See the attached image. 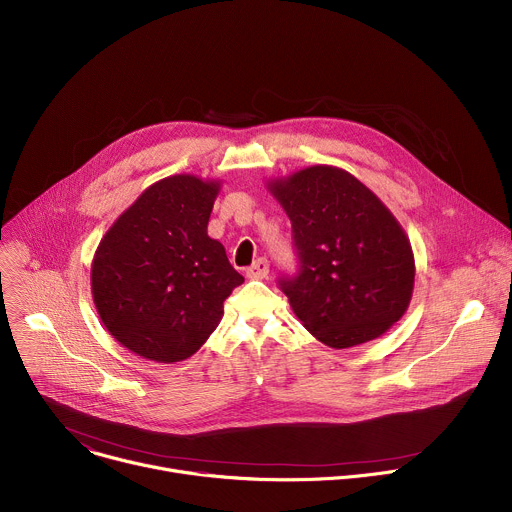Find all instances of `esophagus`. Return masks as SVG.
Returning a JSON list of instances; mask_svg holds the SVG:
<instances>
[{
	"mask_svg": "<svg viewBox=\"0 0 512 512\" xmlns=\"http://www.w3.org/2000/svg\"><path fill=\"white\" fill-rule=\"evenodd\" d=\"M247 277H251V279H263V277H267V273H269V261L265 259V257H261V259H257L251 267H247Z\"/></svg>",
	"mask_w": 512,
	"mask_h": 512,
	"instance_id": "34e87169",
	"label": "esophagus"
}]
</instances>
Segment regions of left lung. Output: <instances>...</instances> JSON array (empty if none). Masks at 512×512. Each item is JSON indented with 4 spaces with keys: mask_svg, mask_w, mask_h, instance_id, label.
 Here are the masks:
<instances>
[{
    "mask_svg": "<svg viewBox=\"0 0 512 512\" xmlns=\"http://www.w3.org/2000/svg\"><path fill=\"white\" fill-rule=\"evenodd\" d=\"M267 186L294 233L300 271L279 287L300 322L330 348L385 334L405 314L415 281L411 243L391 210L334 166Z\"/></svg>",
    "mask_w": 512,
    "mask_h": 512,
    "instance_id": "obj_1",
    "label": "left lung"
}]
</instances>
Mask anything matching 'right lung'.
I'll return each instance as SVG.
<instances>
[{
	"label": "right lung",
	"mask_w": 512,
	"mask_h": 512,
	"mask_svg": "<svg viewBox=\"0 0 512 512\" xmlns=\"http://www.w3.org/2000/svg\"><path fill=\"white\" fill-rule=\"evenodd\" d=\"M221 182L178 174L152 184L101 239L91 289L111 336L156 362L192 356L245 281L206 233Z\"/></svg>",
	"instance_id": "1"
}]
</instances>
